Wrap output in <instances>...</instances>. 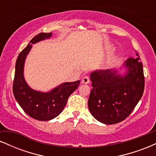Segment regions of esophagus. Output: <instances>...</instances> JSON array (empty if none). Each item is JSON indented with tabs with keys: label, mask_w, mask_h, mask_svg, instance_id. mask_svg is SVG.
Wrapping results in <instances>:
<instances>
[{
	"label": "esophagus",
	"mask_w": 156,
	"mask_h": 156,
	"mask_svg": "<svg viewBox=\"0 0 156 156\" xmlns=\"http://www.w3.org/2000/svg\"><path fill=\"white\" fill-rule=\"evenodd\" d=\"M89 81H90V79H89V76H84L83 78H82V83H89Z\"/></svg>",
	"instance_id": "1"
}]
</instances>
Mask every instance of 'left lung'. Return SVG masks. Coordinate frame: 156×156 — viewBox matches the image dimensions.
Instances as JSON below:
<instances>
[{
    "instance_id": "obj_1",
    "label": "left lung",
    "mask_w": 156,
    "mask_h": 156,
    "mask_svg": "<svg viewBox=\"0 0 156 156\" xmlns=\"http://www.w3.org/2000/svg\"><path fill=\"white\" fill-rule=\"evenodd\" d=\"M137 58L126 60L124 76L115 69L91 73L92 89L88 101L90 113L97 120L107 125L116 124L131 114L142 96L144 76L142 63Z\"/></svg>"
}]
</instances>
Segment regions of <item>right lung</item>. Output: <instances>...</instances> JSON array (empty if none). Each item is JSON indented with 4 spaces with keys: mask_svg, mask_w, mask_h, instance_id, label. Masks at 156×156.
Wrapping results in <instances>:
<instances>
[{
    "mask_svg": "<svg viewBox=\"0 0 156 156\" xmlns=\"http://www.w3.org/2000/svg\"><path fill=\"white\" fill-rule=\"evenodd\" d=\"M51 33H39L30 41V43L20 52L15 64L13 94L19 105L28 116L40 121L51 120L61 114L70 94L78 88L80 80L66 82L49 92H41L28 87L23 76V68L26 55L32 44L50 38Z\"/></svg>",
    "mask_w": 156,
    "mask_h": 156,
    "instance_id": "1",
    "label": "right lung"
}]
</instances>
